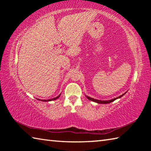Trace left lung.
<instances>
[{
    "mask_svg": "<svg viewBox=\"0 0 151 151\" xmlns=\"http://www.w3.org/2000/svg\"><path fill=\"white\" fill-rule=\"evenodd\" d=\"M125 93H124L123 94H122V95H121V96L116 97V98L112 99H111V100H109V101H101V100H98V99H94L93 98H91V97H89L88 96H86V98L88 99V100H90L91 101H93V102H95V103H99V104H108V103H112V102H113L114 101L116 100L117 99L121 98V97L123 96L124 94H125Z\"/></svg>",
    "mask_w": 151,
    "mask_h": 151,
    "instance_id": "obj_1",
    "label": "left lung"
}]
</instances>
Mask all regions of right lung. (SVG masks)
<instances>
[{"instance_id": "1", "label": "right lung", "mask_w": 151, "mask_h": 151, "mask_svg": "<svg viewBox=\"0 0 151 151\" xmlns=\"http://www.w3.org/2000/svg\"><path fill=\"white\" fill-rule=\"evenodd\" d=\"M60 95H58V96H57V97H55V98H53V99H47V100H40V99H37L38 100H39V101H43V102H48V101H55V100H56V99H57L58 97L60 96Z\"/></svg>"}]
</instances>
